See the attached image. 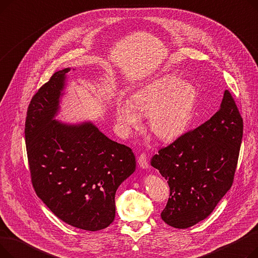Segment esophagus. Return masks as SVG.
<instances>
[{
  "mask_svg": "<svg viewBox=\"0 0 258 258\" xmlns=\"http://www.w3.org/2000/svg\"><path fill=\"white\" fill-rule=\"evenodd\" d=\"M138 164L140 165L141 168L146 169L148 167V161H147V157L144 153H142L139 157H138Z\"/></svg>",
  "mask_w": 258,
  "mask_h": 258,
  "instance_id": "obj_1",
  "label": "esophagus"
}]
</instances>
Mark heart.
<instances>
[{
    "instance_id": "b5f03b06",
    "label": "heart",
    "mask_w": 258,
    "mask_h": 258,
    "mask_svg": "<svg viewBox=\"0 0 258 258\" xmlns=\"http://www.w3.org/2000/svg\"><path fill=\"white\" fill-rule=\"evenodd\" d=\"M198 100V90L181 77L163 75L134 92L131 100H119L116 119L126 132L138 128L141 116H148V124L156 137L172 141L190 124Z\"/></svg>"
}]
</instances>
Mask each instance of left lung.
I'll return each instance as SVG.
<instances>
[{
	"label": "left lung",
	"mask_w": 258,
	"mask_h": 258,
	"mask_svg": "<svg viewBox=\"0 0 258 258\" xmlns=\"http://www.w3.org/2000/svg\"><path fill=\"white\" fill-rule=\"evenodd\" d=\"M242 118L231 93L220 110L152 158L170 195L161 218L185 229L205 220L232 186L242 139Z\"/></svg>",
	"instance_id": "1"
}]
</instances>
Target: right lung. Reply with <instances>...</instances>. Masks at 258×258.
Returning <instances> with one entry per match:
<instances>
[{
  "instance_id": "add662e5",
  "label": "right lung",
  "mask_w": 258,
  "mask_h": 258,
  "mask_svg": "<svg viewBox=\"0 0 258 258\" xmlns=\"http://www.w3.org/2000/svg\"><path fill=\"white\" fill-rule=\"evenodd\" d=\"M70 68L54 73L27 111L25 140L37 197L62 222L98 231L115 219V195L136 169L128 146L102 134L92 122L55 119Z\"/></svg>"
}]
</instances>
